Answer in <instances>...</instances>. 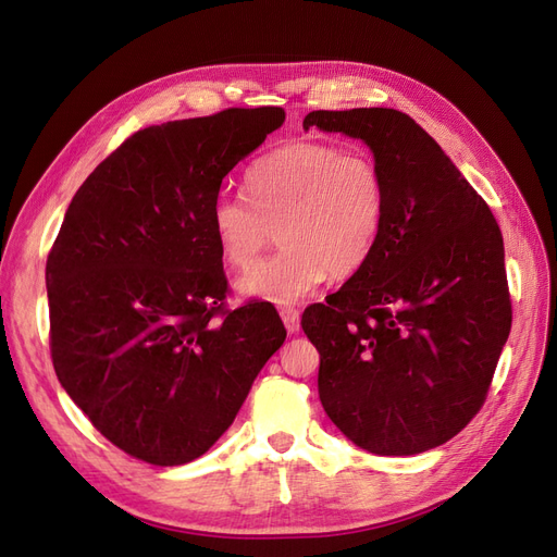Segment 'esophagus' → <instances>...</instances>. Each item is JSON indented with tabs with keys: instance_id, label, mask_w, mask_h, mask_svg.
<instances>
[{
	"instance_id": "1",
	"label": "esophagus",
	"mask_w": 557,
	"mask_h": 557,
	"mask_svg": "<svg viewBox=\"0 0 557 557\" xmlns=\"http://www.w3.org/2000/svg\"><path fill=\"white\" fill-rule=\"evenodd\" d=\"M281 318H283V325L290 334L299 332V311L295 307H283L281 309Z\"/></svg>"
}]
</instances>
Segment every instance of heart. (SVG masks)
Listing matches in <instances>:
<instances>
[{"label":"heart","instance_id":"heart-1","mask_svg":"<svg viewBox=\"0 0 557 557\" xmlns=\"http://www.w3.org/2000/svg\"><path fill=\"white\" fill-rule=\"evenodd\" d=\"M385 176L367 150L295 141L250 164L246 197L221 193L211 205V234L221 258L246 269L269 242L281 248L239 278V293L295 305L330 272H360L383 237Z\"/></svg>","mask_w":557,"mask_h":557}]
</instances>
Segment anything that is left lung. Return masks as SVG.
<instances>
[{"mask_svg": "<svg viewBox=\"0 0 557 557\" xmlns=\"http://www.w3.org/2000/svg\"><path fill=\"white\" fill-rule=\"evenodd\" d=\"M313 125L362 139L387 188L374 256L301 313L320 352V401L369 453L442 446L481 411L511 332L499 225L407 113L311 111L305 129Z\"/></svg>", "mask_w": 557, "mask_h": 557, "instance_id": "8db88e82", "label": "left lung"}]
</instances>
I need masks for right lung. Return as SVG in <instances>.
Wrapping results in <instances>:
<instances>
[{"label":"right lung","instance_id":"add662e5","mask_svg":"<svg viewBox=\"0 0 557 557\" xmlns=\"http://www.w3.org/2000/svg\"><path fill=\"white\" fill-rule=\"evenodd\" d=\"M285 121L225 109L134 132L81 185L46 260L50 358L107 440L148 465L205 455L285 342L269 301L225 309L223 178Z\"/></svg>","mask_w":557,"mask_h":557}]
</instances>
